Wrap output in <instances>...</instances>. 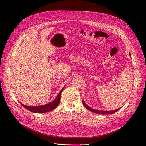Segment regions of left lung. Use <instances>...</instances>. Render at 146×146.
Segmentation results:
<instances>
[{
  "label": "left lung",
  "instance_id": "left-lung-1",
  "mask_svg": "<svg viewBox=\"0 0 146 146\" xmlns=\"http://www.w3.org/2000/svg\"><path fill=\"white\" fill-rule=\"evenodd\" d=\"M129 55H131L130 53H129ZM82 103L83 105H84V107L87 109L88 110H89L90 111L93 112V113H96V114H114V113H115L116 111H117L118 110H119L121 108L117 109V110H111V111H101V110H95L94 109H92L91 108H90L89 106H88L85 103V102H84V100H82Z\"/></svg>",
  "mask_w": 146,
  "mask_h": 146
}]
</instances>
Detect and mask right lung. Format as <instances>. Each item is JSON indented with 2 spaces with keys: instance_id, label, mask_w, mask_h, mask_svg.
I'll use <instances>...</instances> for the list:
<instances>
[{
  "instance_id": "1",
  "label": "right lung",
  "mask_w": 146,
  "mask_h": 146,
  "mask_svg": "<svg viewBox=\"0 0 146 146\" xmlns=\"http://www.w3.org/2000/svg\"><path fill=\"white\" fill-rule=\"evenodd\" d=\"M64 88L61 90V91L59 92L58 94V96L51 103L47 104V105H41V106H28L27 105H24L21 103H20L21 104V105L24 106L25 109L28 110L29 111L33 112V113H47L48 111H50L54 109H55L58 105H59V103L60 102V95L61 93L64 90Z\"/></svg>"
}]
</instances>
